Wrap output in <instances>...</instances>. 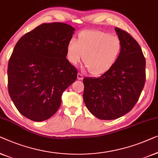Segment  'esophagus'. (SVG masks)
<instances>
[{
  "label": "esophagus",
  "instance_id": "esophagus-1",
  "mask_svg": "<svg viewBox=\"0 0 158 158\" xmlns=\"http://www.w3.org/2000/svg\"><path fill=\"white\" fill-rule=\"evenodd\" d=\"M83 78H84L83 75H82L81 73H79V74H77V79H78L79 80H82L83 79Z\"/></svg>",
  "mask_w": 158,
  "mask_h": 158
}]
</instances>
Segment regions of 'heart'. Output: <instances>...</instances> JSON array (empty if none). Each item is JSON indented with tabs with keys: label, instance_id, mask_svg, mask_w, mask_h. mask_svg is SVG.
I'll list each match as a JSON object with an SVG mask.
<instances>
[{
	"label": "heart",
	"instance_id": "obj_1",
	"mask_svg": "<svg viewBox=\"0 0 158 158\" xmlns=\"http://www.w3.org/2000/svg\"><path fill=\"white\" fill-rule=\"evenodd\" d=\"M123 44L116 35L102 31H86L72 39L66 48L68 60L76 65L82 59L89 72L95 76L108 72L121 54Z\"/></svg>",
	"mask_w": 158,
	"mask_h": 158
}]
</instances>
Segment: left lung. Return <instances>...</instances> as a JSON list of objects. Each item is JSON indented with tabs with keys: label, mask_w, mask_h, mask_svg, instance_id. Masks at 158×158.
<instances>
[{
	"label": "left lung",
	"mask_w": 158,
	"mask_h": 158,
	"mask_svg": "<svg viewBox=\"0 0 158 158\" xmlns=\"http://www.w3.org/2000/svg\"><path fill=\"white\" fill-rule=\"evenodd\" d=\"M123 44L114 66L98 78L83 79V99L86 107L98 119L111 120L123 116L134 107L146 79L145 58L136 40L115 28Z\"/></svg>",
	"instance_id": "obj_1"
}]
</instances>
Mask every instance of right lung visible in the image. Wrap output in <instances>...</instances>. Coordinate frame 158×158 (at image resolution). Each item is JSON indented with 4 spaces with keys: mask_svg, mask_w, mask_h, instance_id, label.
Wrapping results in <instances>:
<instances>
[{
    "mask_svg": "<svg viewBox=\"0 0 158 158\" xmlns=\"http://www.w3.org/2000/svg\"><path fill=\"white\" fill-rule=\"evenodd\" d=\"M75 29L66 23H42L15 44L8 66V89L24 117L35 122L49 119L59 110L61 94L77 78L66 56Z\"/></svg>",
    "mask_w": 158,
    "mask_h": 158,
    "instance_id": "right-lung-1",
    "label": "right lung"
}]
</instances>
